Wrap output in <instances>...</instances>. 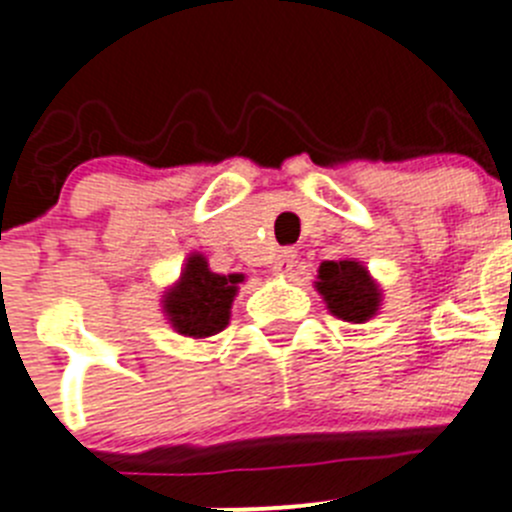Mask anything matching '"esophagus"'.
Here are the masks:
<instances>
[{
    "label": "esophagus",
    "mask_w": 512,
    "mask_h": 512,
    "mask_svg": "<svg viewBox=\"0 0 512 512\" xmlns=\"http://www.w3.org/2000/svg\"><path fill=\"white\" fill-rule=\"evenodd\" d=\"M297 266V251H281L274 261V271L281 276H289Z\"/></svg>",
    "instance_id": "1"
}]
</instances>
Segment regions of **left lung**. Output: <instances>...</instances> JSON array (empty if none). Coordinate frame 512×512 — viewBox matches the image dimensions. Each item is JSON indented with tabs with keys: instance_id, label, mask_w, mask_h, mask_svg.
<instances>
[{
	"instance_id": "left-lung-1",
	"label": "left lung",
	"mask_w": 512,
	"mask_h": 512,
	"mask_svg": "<svg viewBox=\"0 0 512 512\" xmlns=\"http://www.w3.org/2000/svg\"><path fill=\"white\" fill-rule=\"evenodd\" d=\"M314 284H317V292L325 297L327 309L353 325L370 320L381 304L378 284L370 279L360 261H322L320 276Z\"/></svg>"
}]
</instances>
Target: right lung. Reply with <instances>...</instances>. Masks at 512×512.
<instances>
[{
	"label": "right lung",
	"mask_w": 512,
	"mask_h": 512,
	"mask_svg": "<svg viewBox=\"0 0 512 512\" xmlns=\"http://www.w3.org/2000/svg\"><path fill=\"white\" fill-rule=\"evenodd\" d=\"M241 281V274H213L208 269V261L200 253H195L187 259L180 284L164 297V312L180 335H215L231 320V304L238 289L236 284H241Z\"/></svg>",
	"instance_id": "add662e5"
}]
</instances>
